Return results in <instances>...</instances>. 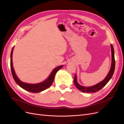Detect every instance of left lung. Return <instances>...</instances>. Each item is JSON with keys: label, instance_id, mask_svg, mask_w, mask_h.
Wrapping results in <instances>:
<instances>
[{"label": "left lung", "instance_id": "1", "mask_svg": "<svg viewBox=\"0 0 124 124\" xmlns=\"http://www.w3.org/2000/svg\"><path fill=\"white\" fill-rule=\"evenodd\" d=\"M111 50H112V65H111L110 70L108 73V74L107 75L106 78L104 80L101 82L100 83L97 84L96 85H94L93 86L91 87H84L83 86H81L79 84L77 80V76L75 75L74 78V83L75 85L79 90L81 91L84 93H94L96 92L100 91L101 90L104 86H105L106 84L109 82L112 78V76L115 71V56H114V50L113 48V46L112 44H111Z\"/></svg>", "mask_w": 124, "mask_h": 124}]
</instances>
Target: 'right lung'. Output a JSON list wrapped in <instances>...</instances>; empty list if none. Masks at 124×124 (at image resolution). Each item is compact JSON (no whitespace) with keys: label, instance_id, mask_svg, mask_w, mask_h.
<instances>
[{"label":"right lung","instance_id":"right-lung-1","mask_svg":"<svg viewBox=\"0 0 124 124\" xmlns=\"http://www.w3.org/2000/svg\"><path fill=\"white\" fill-rule=\"evenodd\" d=\"M13 49H14V47H12V49L11 55H10V56H11L10 68H11L12 77H13L15 81L16 82V83L19 85V86H20L21 88H23V89L26 90L27 91L30 92L39 93L41 91H43L44 90L47 89V88H49L51 85H52L53 83V82L54 81V78L55 75L56 73V72H58L60 69H61L63 67V65H61L55 68L53 70V71L51 73L49 77L47 78V80H46L45 81H44L43 82H41V83H38V84H31L23 83V82H21V81L19 80V78H17L16 75L15 74L14 69L13 68V65H12V60Z\"/></svg>","mask_w":124,"mask_h":124}]
</instances>
